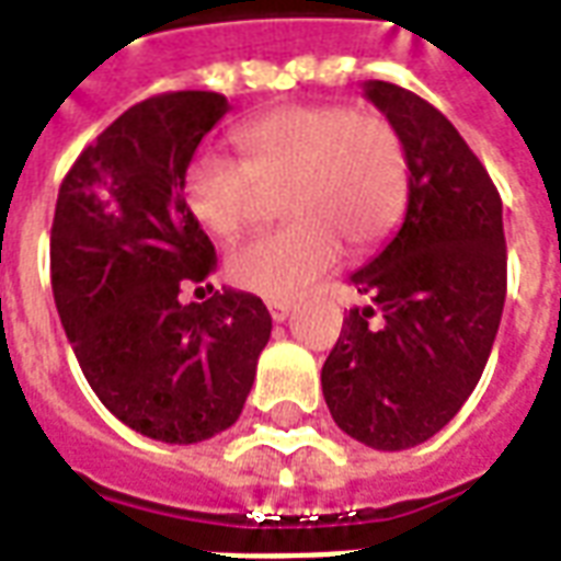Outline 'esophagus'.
<instances>
[{
	"instance_id": "1",
	"label": "esophagus",
	"mask_w": 561,
	"mask_h": 561,
	"mask_svg": "<svg viewBox=\"0 0 561 561\" xmlns=\"http://www.w3.org/2000/svg\"><path fill=\"white\" fill-rule=\"evenodd\" d=\"M267 312H270V318H273V321L276 323H282L285 321V318H288V314H291V302H267Z\"/></svg>"
}]
</instances>
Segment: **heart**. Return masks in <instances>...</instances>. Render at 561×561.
Instances as JSON below:
<instances>
[{
  "instance_id": "b5f03b06",
  "label": "heart",
  "mask_w": 561,
  "mask_h": 561,
  "mask_svg": "<svg viewBox=\"0 0 561 561\" xmlns=\"http://www.w3.org/2000/svg\"><path fill=\"white\" fill-rule=\"evenodd\" d=\"M240 160L196 157L184 198L198 226L231 240L267 217L282 196L291 219L231 252L228 279L264 300H294L354 252L380 247L404 219L410 157L404 136L377 110L300 103L234 130Z\"/></svg>"
}]
</instances>
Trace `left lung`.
I'll use <instances>...</instances> for the list:
<instances>
[{
  "instance_id": "8db88e82",
  "label": "left lung",
  "mask_w": 561,
  "mask_h": 561,
  "mask_svg": "<svg viewBox=\"0 0 561 561\" xmlns=\"http://www.w3.org/2000/svg\"><path fill=\"white\" fill-rule=\"evenodd\" d=\"M365 98L408 145V214L351 276L371 306L344 318L321 386L344 434L401 451L449 425L491 356L505 306L502 198L428 101L380 80L365 82Z\"/></svg>"
}]
</instances>
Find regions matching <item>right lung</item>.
<instances>
[{"mask_svg": "<svg viewBox=\"0 0 561 561\" xmlns=\"http://www.w3.org/2000/svg\"><path fill=\"white\" fill-rule=\"evenodd\" d=\"M226 112L217 91L130 106L70 165L49 231L56 309L94 396L133 431L178 446L238 422L273 330L255 294L210 288L205 302H181L217 270L184 178Z\"/></svg>", "mask_w": 561, "mask_h": 561, "instance_id": "1", "label": "right lung"}]
</instances>
